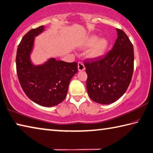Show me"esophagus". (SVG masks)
<instances>
[{"mask_svg": "<svg viewBox=\"0 0 153 153\" xmlns=\"http://www.w3.org/2000/svg\"><path fill=\"white\" fill-rule=\"evenodd\" d=\"M85 69V67L82 62H79V63H78V70H79V71H84Z\"/></svg>", "mask_w": 153, "mask_h": 153, "instance_id": "esophagus-1", "label": "esophagus"}]
</instances>
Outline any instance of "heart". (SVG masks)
Masks as SVG:
<instances>
[{"instance_id":"1","label":"heart","mask_w":153,"mask_h":153,"mask_svg":"<svg viewBox=\"0 0 153 153\" xmlns=\"http://www.w3.org/2000/svg\"><path fill=\"white\" fill-rule=\"evenodd\" d=\"M109 46V42L106 38H100L97 34H91L83 40L80 47H91L87 52V56L91 59H99L105 55Z\"/></svg>"}]
</instances>
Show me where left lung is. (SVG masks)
Returning a JSON list of instances; mask_svg holds the SVG:
<instances>
[{
    "instance_id": "8db88e82",
    "label": "left lung",
    "mask_w": 153,
    "mask_h": 153,
    "mask_svg": "<svg viewBox=\"0 0 153 153\" xmlns=\"http://www.w3.org/2000/svg\"><path fill=\"white\" fill-rule=\"evenodd\" d=\"M117 32L116 42L107 54L92 62H85L88 96L102 105L114 102L121 97L133 73V46L125 32L118 28Z\"/></svg>"
}]
</instances>
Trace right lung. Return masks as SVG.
Listing matches in <instances>:
<instances>
[{"mask_svg":"<svg viewBox=\"0 0 153 153\" xmlns=\"http://www.w3.org/2000/svg\"><path fill=\"white\" fill-rule=\"evenodd\" d=\"M45 30V26L29 30L23 36L16 52V72L26 95L38 105L51 107L67 97L69 83L78 71L76 62H67L48 59L35 65L30 59L35 37Z\"/></svg>","mask_w":153,"mask_h":153,"instance_id":"right-lung-1","label":"right lung"}]
</instances>
